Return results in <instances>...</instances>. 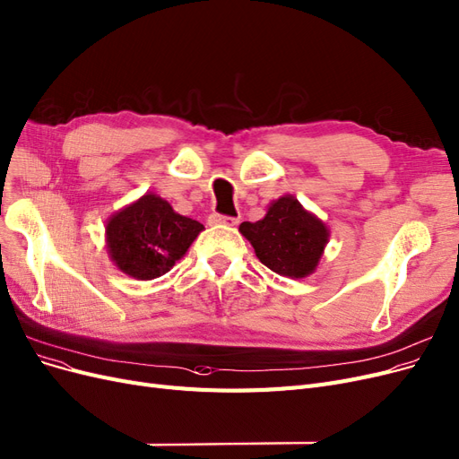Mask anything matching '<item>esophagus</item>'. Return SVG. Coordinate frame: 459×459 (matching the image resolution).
Instances as JSON below:
<instances>
[{
	"label": "esophagus",
	"instance_id": "1",
	"mask_svg": "<svg viewBox=\"0 0 459 459\" xmlns=\"http://www.w3.org/2000/svg\"><path fill=\"white\" fill-rule=\"evenodd\" d=\"M209 222L214 226H237L239 224V216H224L214 212L209 216Z\"/></svg>",
	"mask_w": 459,
	"mask_h": 459
}]
</instances>
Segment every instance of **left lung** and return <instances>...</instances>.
I'll list each match as a JSON object with an SVG mask.
<instances>
[{"label": "left lung", "instance_id": "8db88e82", "mask_svg": "<svg viewBox=\"0 0 459 459\" xmlns=\"http://www.w3.org/2000/svg\"><path fill=\"white\" fill-rule=\"evenodd\" d=\"M239 231L264 265L290 279L313 273L328 243L326 226L292 195L273 201L262 220L243 222Z\"/></svg>", "mask_w": 459, "mask_h": 459}]
</instances>
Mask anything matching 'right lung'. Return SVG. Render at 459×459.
Instances as JSON below:
<instances>
[{"instance_id":"1","label":"right lung","mask_w":459,"mask_h":459,"mask_svg":"<svg viewBox=\"0 0 459 459\" xmlns=\"http://www.w3.org/2000/svg\"><path fill=\"white\" fill-rule=\"evenodd\" d=\"M203 230L197 220L172 211L165 199L146 194L108 220L106 243L123 273L150 281L170 272Z\"/></svg>"}]
</instances>
